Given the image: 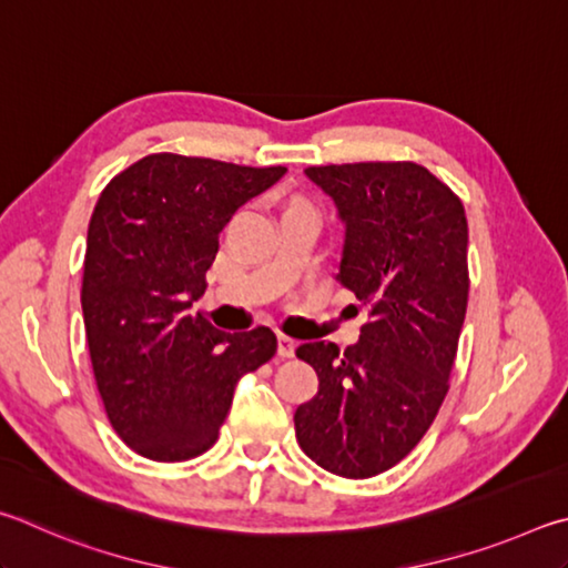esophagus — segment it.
Returning a JSON list of instances; mask_svg holds the SVG:
<instances>
[{
  "instance_id": "1",
  "label": "esophagus",
  "mask_w": 568,
  "mask_h": 568,
  "mask_svg": "<svg viewBox=\"0 0 568 568\" xmlns=\"http://www.w3.org/2000/svg\"><path fill=\"white\" fill-rule=\"evenodd\" d=\"M276 352H278V356H282V359H292L294 352H296V342L290 339V336L278 334V349Z\"/></svg>"
}]
</instances>
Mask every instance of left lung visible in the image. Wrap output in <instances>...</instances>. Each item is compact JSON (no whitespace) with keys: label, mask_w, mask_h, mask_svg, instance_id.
Returning a JSON list of instances; mask_svg holds the SVG:
<instances>
[{"label":"left lung","mask_w":568,"mask_h":568,"mask_svg":"<svg viewBox=\"0 0 568 568\" xmlns=\"http://www.w3.org/2000/svg\"><path fill=\"white\" fill-rule=\"evenodd\" d=\"M344 222L336 278L369 304L359 342H310L320 392L294 414L296 439L322 469L369 479L399 464L429 429L469 300V226L462 199L414 162L310 166Z\"/></svg>","instance_id":"8db88e82"}]
</instances>
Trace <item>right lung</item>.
I'll list each match as a JSON object with an SVG mask.
<instances>
[{"label":"right lung","mask_w":568,"mask_h":568,"mask_svg":"<svg viewBox=\"0 0 568 568\" xmlns=\"http://www.w3.org/2000/svg\"><path fill=\"white\" fill-rule=\"evenodd\" d=\"M286 166L149 154L99 196L87 232L82 312L109 422L154 462H186L216 442L236 382L276 352L266 326L226 334L192 306L219 232Z\"/></svg>","instance_id":"obj_1"}]
</instances>
